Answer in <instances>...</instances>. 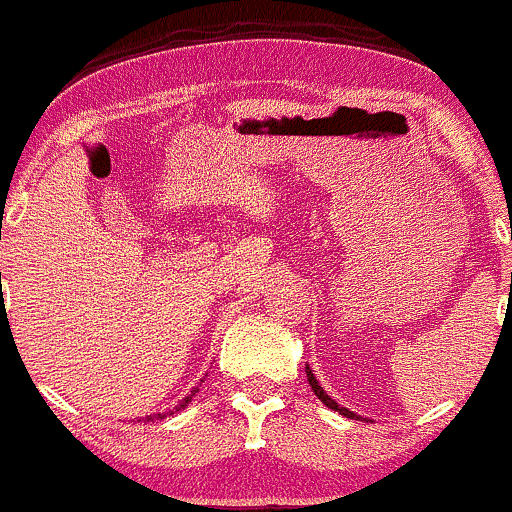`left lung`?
Wrapping results in <instances>:
<instances>
[{
  "label": "left lung",
  "instance_id": "1",
  "mask_svg": "<svg viewBox=\"0 0 512 512\" xmlns=\"http://www.w3.org/2000/svg\"><path fill=\"white\" fill-rule=\"evenodd\" d=\"M306 376H308V384H311V389H313V393H316V396L320 398V401H323V403H325V406H328V408H333V411H338L340 415H345V418H352V420H359V418H362V415H357V413L347 411V408H342V406H338V403H335V401H333V398H330V396H328V393H325V389H323V386H320V381L316 379V374H313V372H311V367H308V364H306ZM364 420H367V418H364Z\"/></svg>",
  "mask_w": 512,
  "mask_h": 512
}]
</instances>
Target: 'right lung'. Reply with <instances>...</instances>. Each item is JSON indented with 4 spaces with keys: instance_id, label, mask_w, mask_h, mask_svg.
<instances>
[{
    "instance_id": "right-lung-1",
    "label": "right lung",
    "mask_w": 512,
    "mask_h": 512,
    "mask_svg": "<svg viewBox=\"0 0 512 512\" xmlns=\"http://www.w3.org/2000/svg\"><path fill=\"white\" fill-rule=\"evenodd\" d=\"M196 393H199V389H192V393H189L187 398H182V401H179L177 406H174V408H167L165 413H153V415H145V418H143V423H155V420H165L167 415H174V413L184 411V408H187L189 403H192V398L196 396Z\"/></svg>"
}]
</instances>
